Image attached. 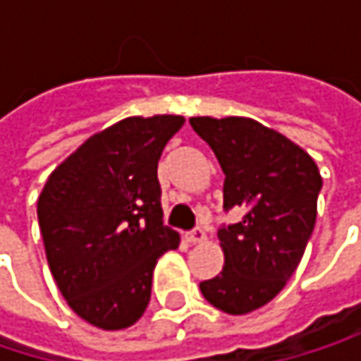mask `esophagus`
Returning a JSON list of instances; mask_svg holds the SVG:
<instances>
[{"label": "esophagus", "instance_id": "1", "mask_svg": "<svg viewBox=\"0 0 361 361\" xmlns=\"http://www.w3.org/2000/svg\"><path fill=\"white\" fill-rule=\"evenodd\" d=\"M188 243H192V245H198V243H204L207 240V234H204V230L202 228H194L192 232H188Z\"/></svg>", "mask_w": 361, "mask_h": 361}]
</instances>
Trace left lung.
<instances>
[{
  "label": "left lung",
  "instance_id": "obj_1",
  "mask_svg": "<svg viewBox=\"0 0 361 361\" xmlns=\"http://www.w3.org/2000/svg\"><path fill=\"white\" fill-rule=\"evenodd\" d=\"M224 173V209L245 217L217 236L226 265L200 282L202 297L230 316L269 303L295 274L316 226L322 178L316 161L286 135L247 116H192Z\"/></svg>",
  "mask_w": 361,
  "mask_h": 361
}]
</instances>
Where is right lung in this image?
Masks as SVG:
<instances>
[{"instance_id":"1","label":"right lung","mask_w":361,"mask_h":361,"mask_svg":"<svg viewBox=\"0 0 361 361\" xmlns=\"http://www.w3.org/2000/svg\"><path fill=\"white\" fill-rule=\"evenodd\" d=\"M178 114L127 116L85 140L47 178L37 217L51 276L71 310L102 330L135 324L152 271L180 234L163 226L159 159Z\"/></svg>"}]
</instances>
